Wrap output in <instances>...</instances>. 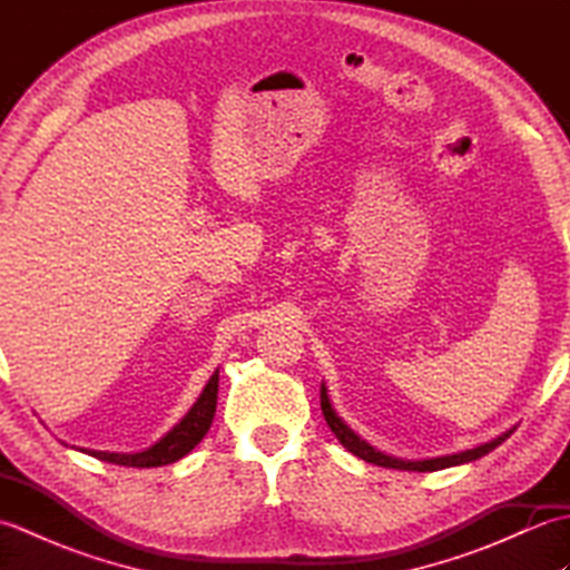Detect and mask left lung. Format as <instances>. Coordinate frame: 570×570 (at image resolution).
<instances>
[{"instance_id": "1", "label": "left lung", "mask_w": 570, "mask_h": 570, "mask_svg": "<svg viewBox=\"0 0 570 570\" xmlns=\"http://www.w3.org/2000/svg\"><path fill=\"white\" fill-rule=\"evenodd\" d=\"M321 409H323V416L325 421H328L331 431L335 433V439L341 441L350 453L367 460V463H374V465H382V468H394V470H419V472H433V470H443V468H451V465H460V463H470V460H478L482 455H488L490 451H494L502 441H507L512 435V431H507L502 435H498V439L485 443V445H478V448H470V451H463V453H455V455H443V458H431V460H399V458H390L384 455L380 451H374V448L370 443H365L360 439V435H355L353 431H350L343 419L335 414L333 406H331V399H328V392H325V386H321Z\"/></svg>"}]
</instances>
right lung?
<instances>
[{"label":"right lung","mask_w":570,"mask_h":570,"mask_svg":"<svg viewBox=\"0 0 570 570\" xmlns=\"http://www.w3.org/2000/svg\"><path fill=\"white\" fill-rule=\"evenodd\" d=\"M215 406H217V372L213 374L210 382L205 384L198 402L193 404V409L184 416V421H180L174 431H168L159 443L151 445L149 451H141V453L88 451V453L98 460H107V463L127 465V468H159V465L176 463L178 458L188 455L193 448L203 441V435L208 433L215 416Z\"/></svg>","instance_id":"right-lung-1"}]
</instances>
